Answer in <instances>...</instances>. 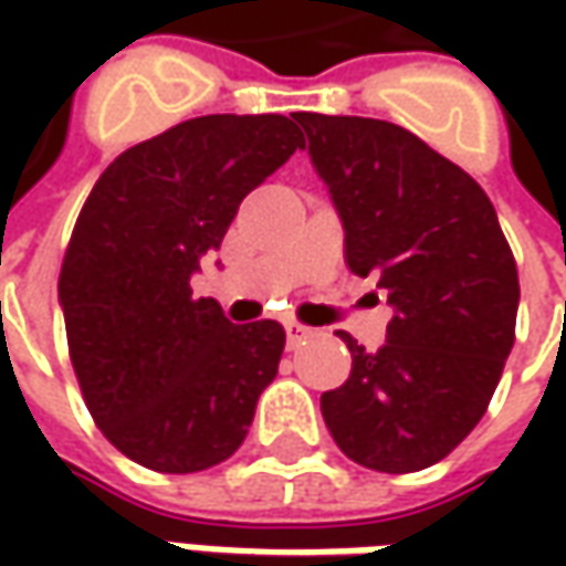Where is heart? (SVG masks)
<instances>
[{
	"label": "heart",
	"instance_id": "b5f03b06",
	"mask_svg": "<svg viewBox=\"0 0 566 566\" xmlns=\"http://www.w3.org/2000/svg\"><path fill=\"white\" fill-rule=\"evenodd\" d=\"M321 220H327V213H321Z\"/></svg>",
	"mask_w": 566,
	"mask_h": 566
}]
</instances>
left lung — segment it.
Masks as SVG:
<instances>
[{"label": "left lung", "instance_id": "left-lung-1", "mask_svg": "<svg viewBox=\"0 0 566 566\" xmlns=\"http://www.w3.org/2000/svg\"><path fill=\"white\" fill-rule=\"evenodd\" d=\"M283 116H201L128 147L81 207L59 273L69 356L103 438L154 472H201L249 434L286 334L191 290L242 198L286 160Z\"/></svg>", "mask_w": 566, "mask_h": 566}]
</instances>
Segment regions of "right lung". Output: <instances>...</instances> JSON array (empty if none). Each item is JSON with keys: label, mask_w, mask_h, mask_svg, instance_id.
<instances>
[{"label": "right lung", "mask_w": 566, "mask_h": 566, "mask_svg": "<svg viewBox=\"0 0 566 566\" xmlns=\"http://www.w3.org/2000/svg\"><path fill=\"white\" fill-rule=\"evenodd\" d=\"M312 160L339 207L349 271L375 273L387 295V334L349 339L353 371L321 397L324 422L359 467H434L485 416L511 356V245L479 182L400 125L343 119Z\"/></svg>", "instance_id": "obj_1"}]
</instances>
